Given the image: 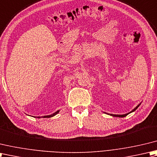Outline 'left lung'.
<instances>
[{
  "label": "left lung",
  "mask_w": 157,
  "mask_h": 157,
  "mask_svg": "<svg viewBox=\"0 0 157 157\" xmlns=\"http://www.w3.org/2000/svg\"><path fill=\"white\" fill-rule=\"evenodd\" d=\"M141 103H142V102H141ZM141 103H140L138 105H137V106H136L135 108H134V109H133L132 111L129 112V113H127V114H108V113H104L106 114H108V115H110V116H112V117H120V118H123V117H124L127 116V115L129 114L132 113H133V112L135 111V110L137 109V108L140 106V105L141 104Z\"/></svg>",
  "instance_id": "obj_1"
}]
</instances>
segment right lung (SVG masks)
I'll return each mask as SVG.
<instances>
[{"label": "right lung", "instance_id": "1", "mask_svg": "<svg viewBox=\"0 0 157 157\" xmlns=\"http://www.w3.org/2000/svg\"><path fill=\"white\" fill-rule=\"evenodd\" d=\"M59 111H60V110H58L57 111H56V113H54L50 114V115H46V116H43V117H33L38 118V119H40V118H51V117H53L54 116H56V114H57L59 113Z\"/></svg>", "mask_w": 157, "mask_h": 157}]
</instances>
